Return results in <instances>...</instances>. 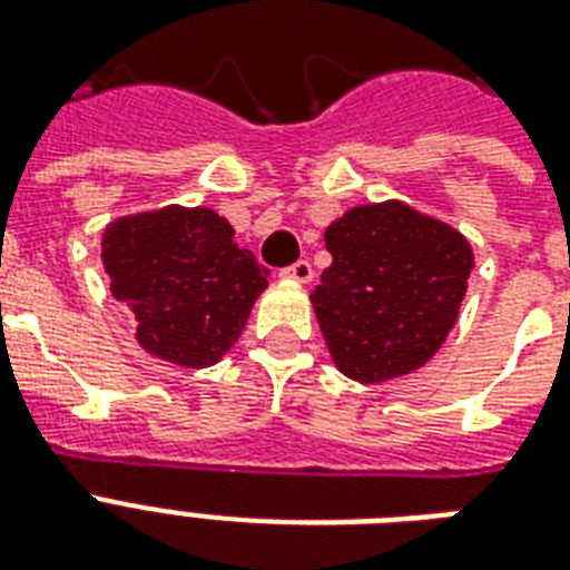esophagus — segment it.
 Instances as JSON below:
<instances>
[{
  "label": "esophagus",
  "mask_w": 570,
  "mask_h": 570,
  "mask_svg": "<svg viewBox=\"0 0 570 570\" xmlns=\"http://www.w3.org/2000/svg\"><path fill=\"white\" fill-rule=\"evenodd\" d=\"M284 277H289V281H295V284H311L313 281V266L307 263V259H298V263H293L289 268H284L281 272Z\"/></svg>",
  "instance_id": "1"
}]
</instances>
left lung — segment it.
<instances>
[{
    "label": "left lung",
    "mask_w": 570,
    "mask_h": 570,
    "mask_svg": "<svg viewBox=\"0 0 570 570\" xmlns=\"http://www.w3.org/2000/svg\"><path fill=\"white\" fill-rule=\"evenodd\" d=\"M331 263L311 302L343 375L361 384L429 364L459 320L473 248L402 200L352 206L325 230Z\"/></svg>",
    "instance_id": "8db88e82"
}]
</instances>
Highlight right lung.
<instances>
[{
	"mask_svg": "<svg viewBox=\"0 0 570 570\" xmlns=\"http://www.w3.org/2000/svg\"><path fill=\"white\" fill-rule=\"evenodd\" d=\"M111 295L136 316V340L168 364H218L239 340L268 268L233 242L209 206L120 215L102 233Z\"/></svg>",
	"mask_w": 570,
	"mask_h": 570,
	"instance_id": "obj_1",
	"label": "right lung"
}]
</instances>
